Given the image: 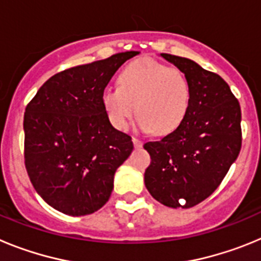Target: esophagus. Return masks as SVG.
<instances>
[{
    "label": "esophagus",
    "instance_id": "1",
    "mask_svg": "<svg viewBox=\"0 0 261 261\" xmlns=\"http://www.w3.org/2000/svg\"><path fill=\"white\" fill-rule=\"evenodd\" d=\"M132 141H133V145H135L136 147H141L142 146V141H141V140H140V138L133 137Z\"/></svg>",
    "mask_w": 261,
    "mask_h": 261
}]
</instances>
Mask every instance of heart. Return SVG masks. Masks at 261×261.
<instances>
[{
  "instance_id": "1",
  "label": "heart",
  "mask_w": 261,
  "mask_h": 261,
  "mask_svg": "<svg viewBox=\"0 0 261 261\" xmlns=\"http://www.w3.org/2000/svg\"><path fill=\"white\" fill-rule=\"evenodd\" d=\"M117 82L119 87L105 89L102 105L110 123L120 130L128 126L136 110L142 129L168 135L188 112L191 86L180 69L154 60H140L124 68Z\"/></svg>"
}]
</instances>
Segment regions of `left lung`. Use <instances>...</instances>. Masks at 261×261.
I'll return each instance as SVG.
<instances>
[{
  "label": "left lung",
  "mask_w": 261,
  "mask_h": 261,
  "mask_svg": "<svg viewBox=\"0 0 261 261\" xmlns=\"http://www.w3.org/2000/svg\"><path fill=\"white\" fill-rule=\"evenodd\" d=\"M161 56L187 75L191 103L174 132L144 145L151 158L145 186L168 208H192L218 188L241 151V106L218 74L186 57Z\"/></svg>",
  "instance_id": "8db88e82"
}]
</instances>
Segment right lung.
Returning a JSON list of instances; mask_svg holds the SVG:
<instances>
[{
    "instance_id": "add662e5",
    "label": "right lung",
    "mask_w": 261,
    "mask_h": 261,
    "mask_svg": "<svg viewBox=\"0 0 261 261\" xmlns=\"http://www.w3.org/2000/svg\"><path fill=\"white\" fill-rule=\"evenodd\" d=\"M138 52L112 55L52 75L24 112V166L48 205L86 216L110 199L117 167L133 150L132 137L112 126L102 94L117 69Z\"/></svg>"
}]
</instances>
